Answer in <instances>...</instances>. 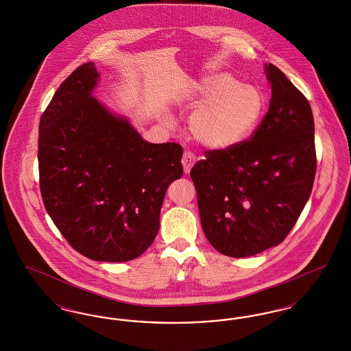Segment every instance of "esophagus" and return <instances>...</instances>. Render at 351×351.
Instances as JSON below:
<instances>
[{
    "instance_id": "obj_1",
    "label": "esophagus",
    "mask_w": 351,
    "mask_h": 351,
    "mask_svg": "<svg viewBox=\"0 0 351 351\" xmlns=\"http://www.w3.org/2000/svg\"><path fill=\"white\" fill-rule=\"evenodd\" d=\"M182 163H183L184 172L188 173V172L192 169V167H193V165L196 163V156H195V154L191 152V151H185L183 158H182Z\"/></svg>"
}]
</instances>
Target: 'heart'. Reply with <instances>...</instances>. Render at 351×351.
Instances as JSON below:
<instances>
[{
  "label": "heart",
  "mask_w": 351,
  "mask_h": 351,
  "mask_svg": "<svg viewBox=\"0 0 351 351\" xmlns=\"http://www.w3.org/2000/svg\"><path fill=\"white\" fill-rule=\"evenodd\" d=\"M199 110L189 121L193 138L209 149L238 145L261 123L266 110L262 92L228 73L206 79L196 90Z\"/></svg>",
  "instance_id": "heart-1"
}]
</instances>
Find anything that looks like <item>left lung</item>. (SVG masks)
I'll return each instance as SVG.
<instances>
[{"label":"left lung","instance_id":"8db88e82","mask_svg":"<svg viewBox=\"0 0 351 351\" xmlns=\"http://www.w3.org/2000/svg\"><path fill=\"white\" fill-rule=\"evenodd\" d=\"M272 97L266 116L238 145L204 152L191 169L201 226L223 255L246 258L282 243L300 217L316 176L309 101L266 64Z\"/></svg>","mask_w":351,"mask_h":351}]
</instances>
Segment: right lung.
I'll return each mask as SVG.
<instances>
[{"mask_svg":"<svg viewBox=\"0 0 351 351\" xmlns=\"http://www.w3.org/2000/svg\"><path fill=\"white\" fill-rule=\"evenodd\" d=\"M95 63L60 84L39 122L45 208L68 243L99 262H128L159 230L169 184L183 175V147L149 143L92 97Z\"/></svg>","mask_w":351,"mask_h":351,"instance_id":"add662e5","label":"right lung"}]
</instances>
